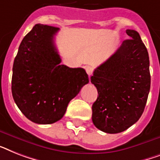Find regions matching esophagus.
<instances>
[{"instance_id":"1","label":"esophagus","mask_w":160,"mask_h":160,"mask_svg":"<svg viewBox=\"0 0 160 160\" xmlns=\"http://www.w3.org/2000/svg\"><path fill=\"white\" fill-rule=\"evenodd\" d=\"M85 71H86V73L88 74V76H92V74H93V67L88 66V67H85Z\"/></svg>"}]
</instances>
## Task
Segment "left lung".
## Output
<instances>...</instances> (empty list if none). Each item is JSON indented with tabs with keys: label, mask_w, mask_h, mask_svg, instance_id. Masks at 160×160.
<instances>
[{
	"label": "left lung",
	"mask_w": 160,
	"mask_h": 160,
	"mask_svg": "<svg viewBox=\"0 0 160 160\" xmlns=\"http://www.w3.org/2000/svg\"><path fill=\"white\" fill-rule=\"evenodd\" d=\"M126 32L129 39L91 76L98 94L92 106V121L98 129L110 134L124 132L140 119L150 89L147 49L138 32Z\"/></svg>",
	"instance_id": "obj_1"
}]
</instances>
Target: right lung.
I'll return each mask as SVG.
<instances>
[{
  "mask_svg": "<svg viewBox=\"0 0 160 160\" xmlns=\"http://www.w3.org/2000/svg\"><path fill=\"white\" fill-rule=\"evenodd\" d=\"M58 30L35 24L22 40L13 65V98L22 113L38 124L62 119L69 102L89 83L83 68L60 64L54 44Z\"/></svg>",
  "mask_w": 160,
  "mask_h": 160,
  "instance_id": "add662e5",
  "label": "right lung"
}]
</instances>
